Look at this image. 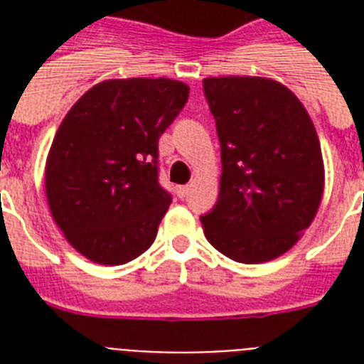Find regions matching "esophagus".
I'll list each match as a JSON object with an SVG mask.
<instances>
[{"mask_svg": "<svg viewBox=\"0 0 364 364\" xmlns=\"http://www.w3.org/2000/svg\"><path fill=\"white\" fill-rule=\"evenodd\" d=\"M188 191H191L188 185H181V187H177V196H179V198H185L188 194Z\"/></svg>", "mask_w": 364, "mask_h": 364, "instance_id": "obj_1", "label": "esophagus"}]
</instances>
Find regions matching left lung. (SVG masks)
Listing matches in <instances>:
<instances>
[{
	"instance_id": "obj_1",
	"label": "left lung",
	"mask_w": 364,
	"mask_h": 364,
	"mask_svg": "<svg viewBox=\"0 0 364 364\" xmlns=\"http://www.w3.org/2000/svg\"><path fill=\"white\" fill-rule=\"evenodd\" d=\"M204 94L221 143V187L200 217L208 242L257 264L283 255L321 204L325 170L316 126L300 100L264 77H208Z\"/></svg>"
}]
</instances>
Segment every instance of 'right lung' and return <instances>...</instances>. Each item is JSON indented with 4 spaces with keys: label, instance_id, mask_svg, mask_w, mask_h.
Here are the masks:
<instances>
[{
    "label": "right lung",
    "instance_id": "add662e5",
    "mask_svg": "<svg viewBox=\"0 0 364 364\" xmlns=\"http://www.w3.org/2000/svg\"><path fill=\"white\" fill-rule=\"evenodd\" d=\"M187 100L173 79H111L64 117L45 168L48 208L92 262H130L156 238L171 204L159 183V137Z\"/></svg>",
    "mask_w": 364,
    "mask_h": 364
}]
</instances>
